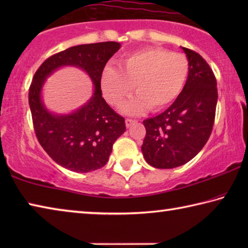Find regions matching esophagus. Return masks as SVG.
Listing matches in <instances>:
<instances>
[{"label":"esophagus","mask_w":248,"mask_h":248,"mask_svg":"<svg viewBox=\"0 0 248 248\" xmlns=\"http://www.w3.org/2000/svg\"><path fill=\"white\" fill-rule=\"evenodd\" d=\"M136 123V120L134 119H129V118H127L125 119V127L127 128H129V127H131V125Z\"/></svg>","instance_id":"obj_1"}]
</instances>
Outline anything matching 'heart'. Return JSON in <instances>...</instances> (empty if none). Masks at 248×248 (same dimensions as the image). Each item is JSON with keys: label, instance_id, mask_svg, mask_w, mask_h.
<instances>
[{"label": "heart", "instance_id": "b5f03b06", "mask_svg": "<svg viewBox=\"0 0 248 248\" xmlns=\"http://www.w3.org/2000/svg\"><path fill=\"white\" fill-rule=\"evenodd\" d=\"M189 75V61L183 53L150 47L131 52L119 61V69L105 66L100 75V87L109 104H120L131 93L138 94L121 106L129 115H138L151 107L161 110L182 93Z\"/></svg>", "mask_w": 248, "mask_h": 248}]
</instances>
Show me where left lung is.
I'll list each match as a JSON object with an SVG mask.
<instances>
[{"label":"left lung","instance_id":"8db88e82","mask_svg":"<svg viewBox=\"0 0 248 248\" xmlns=\"http://www.w3.org/2000/svg\"><path fill=\"white\" fill-rule=\"evenodd\" d=\"M182 49L189 61L182 93L164 112L143 121L146 134L141 150L155 169H174L189 162L207 143L215 123V74L199 53Z\"/></svg>","mask_w":248,"mask_h":248}]
</instances>
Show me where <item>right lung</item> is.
<instances>
[{"mask_svg":"<svg viewBox=\"0 0 248 248\" xmlns=\"http://www.w3.org/2000/svg\"><path fill=\"white\" fill-rule=\"evenodd\" d=\"M120 47L115 41L74 46L48 58L33 75L28 97L37 139L49 156L66 170L89 173L102 169L112 144L125 131L124 119L106 103L100 89L105 65ZM63 66L83 69L92 79L94 91L77 111L56 114L45 107L42 87L45 79Z\"/></svg>","mask_w":248,"mask_h":248,"instance_id":"add662e5","label":"right lung"}]
</instances>
